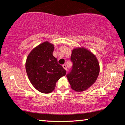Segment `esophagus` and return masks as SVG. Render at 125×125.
I'll return each instance as SVG.
<instances>
[{
  "instance_id": "esophagus-1",
  "label": "esophagus",
  "mask_w": 125,
  "mask_h": 125,
  "mask_svg": "<svg viewBox=\"0 0 125 125\" xmlns=\"http://www.w3.org/2000/svg\"><path fill=\"white\" fill-rule=\"evenodd\" d=\"M62 67H63V68H64L65 70L67 71V67H66V65L65 64H63L62 65Z\"/></svg>"
}]
</instances>
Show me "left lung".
I'll list each match as a JSON object with an SVG mask.
<instances>
[{
    "label": "left lung",
    "mask_w": 125,
    "mask_h": 125,
    "mask_svg": "<svg viewBox=\"0 0 125 125\" xmlns=\"http://www.w3.org/2000/svg\"><path fill=\"white\" fill-rule=\"evenodd\" d=\"M71 60L73 66L67 75L73 90L85 91L94 84L100 72L96 56L84 47L76 48L72 51Z\"/></svg>",
    "instance_id": "obj_1"
}]
</instances>
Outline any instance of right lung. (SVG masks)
Wrapping results in <instances>:
<instances>
[{
  "instance_id": "obj_1",
  "label": "right lung",
  "mask_w": 125,
  "mask_h": 125,
  "mask_svg": "<svg viewBox=\"0 0 125 125\" xmlns=\"http://www.w3.org/2000/svg\"><path fill=\"white\" fill-rule=\"evenodd\" d=\"M54 45L46 41L33 48L26 59V71L32 85L41 93L53 91L56 82L66 71L53 56Z\"/></svg>"
}]
</instances>
